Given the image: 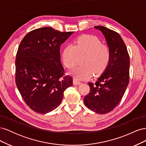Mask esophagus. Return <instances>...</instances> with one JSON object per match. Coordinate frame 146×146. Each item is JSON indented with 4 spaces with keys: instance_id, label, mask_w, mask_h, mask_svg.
<instances>
[{
    "instance_id": "1",
    "label": "esophagus",
    "mask_w": 146,
    "mask_h": 146,
    "mask_svg": "<svg viewBox=\"0 0 146 146\" xmlns=\"http://www.w3.org/2000/svg\"><path fill=\"white\" fill-rule=\"evenodd\" d=\"M73 83L74 84V85H80V84L81 83V82H80V81H79L78 80H77V79L74 78Z\"/></svg>"
}]
</instances>
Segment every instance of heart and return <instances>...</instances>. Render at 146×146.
Listing matches in <instances>:
<instances>
[{
  "instance_id": "b5f03b06",
  "label": "heart",
  "mask_w": 146,
  "mask_h": 146,
  "mask_svg": "<svg viewBox=\"0 0 146 146\" xmlns=\"http://www.w3.org/2000/svg\"><path fill=\"white\" fill-rule=\"evenodd\" d=\"M110 48L103 44L100 39L92 35H82L78 37L75 44H69L64 48L62 59L67 68L76 66L79 56H85L80 67L73 69L70 74L78 79L90 78L93 74L96 76L103 73L111 60Z\"/></svg>"
}]
</instances>
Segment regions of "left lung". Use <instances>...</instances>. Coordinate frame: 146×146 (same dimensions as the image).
<instances>
[{
    "instance_id": "1",
    "label": "left lung",
    "mask_w": 146,
    "mask_h": 146,
    "mask_svg": "<svg viewBox=\"0 0 146 146\" xmlns=\"http://www.w3.org/2000/svg\"><path fill=\"white\" fill-rule=\"evenodd\" d=\"M94 28L104 34L111 56L104 74L95 83H88L90 91L84 98V103L94 112L105 114L118 105L129 85L130 56L125 44L118 33L103 26Z\"/></svg>"
}]
</instances>
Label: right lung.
I'll list each match as a JSON object with an SVG mask.
<instances>
[{
    "mask_svg": "<svg viewBox=\"0 0 146 146\" xmlns=\"http://www.w3.org/2000/svg\"><path fill=\"white\" fill-rule=\"evenodd\" d=\"M73 32L42 27L29 32L16 54V84L25 104L37 113L46 114L58 107L64 91L72 85L64 76L60 46Z\"/></svg>",
    "mask_w": 146,
    "mask_h": 146,
    "instance_id": "obj_1",
    "label": "right lung"
}]
</instances>
